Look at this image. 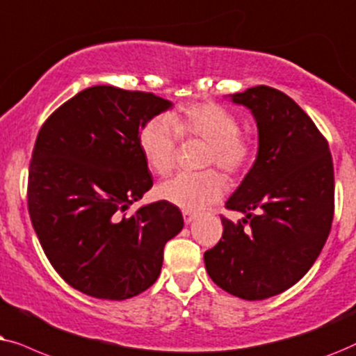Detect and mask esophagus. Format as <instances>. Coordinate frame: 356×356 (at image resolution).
I'll return each mask as SVG.
<instances>
[{
  "label": "esophagus",
  "instance_id": "esophagus-1",
  "mask_svg": "<svg viewBox=\"0 0 356 356\" xmlns=\"http://www.w3.org/2000/svg\"><path fill=\"white\" fill-rule=\"evenodd\" d=\"M182 216H184V221H186V225H191V222L195 220V213H192V211H188V210H184L182 211Z\"/></svg>",
  "mask_w": 356,
  "mask_h": 356
}]
</instances>
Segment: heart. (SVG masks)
I'll return each mask as SVG.
<instances>
[{
  "mask_svg": "<svg viewBox=\"0 0 356 356\" xmlns=\"http://www.w3.org/2000/svg\"><path fill=\"white\" fill-rule=\"evenodd\" d=\"M239 134V120L229 111L213 102H198L168 118L146 123L138 143L148 168L159 175H168L174 169L177 135L205 140L210 143L207 164H216L227 174H238L252 158V145ZM222 192L225 181L215 170L179 174L158 187L161 200L188 211L216 202Z\"/></svg>",
  "mask_w": 356,
  "mask_h": 356,
  "instance_id": "obj_1",
  "label": "heart"
}]
</instances>
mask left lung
I'll return each mask as SVG.
<instances>
[{
  "instance_id": "1",
  "label": "left lung",
  "mask_w": 356,
  "mask_h": 356,
  "mask_svg": "<svg viewBox=\"0 0 356 356\" xmlns=\"http://www.w3.org/2000/svg\"><path fill=\"white\" fill-rule=\"evenodd\" d=\"M227 97L252 113L257 156L226 202L244 218H221L222 238L203 260L229 295L267 300L300 282L324 248L334 218L332 156L314 122L285 92L255 86Z\"/></svg>"
}]
</instances>
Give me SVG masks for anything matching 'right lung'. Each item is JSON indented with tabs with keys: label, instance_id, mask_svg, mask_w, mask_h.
Listing matches in <instances>:
<instances>
[{
	"label": "right lung",
	"instance_id": "right-lung-1",
	"mask_svg": "<svg viewBox=\"0 0 356 356\" xmlns=\"http://www.w3.org/2000/svg\"><path fill=\"white\" fill-rule=\"evenodd\" d=\"M174 104L151 92L91 86L51 113L37 135L27 203L50 264L74 290L122 301L158 280L164 245L184 227L164 200L134 202L153 187L140 131Z\"/></svg>",
	"mask_w": 356,
	"mask_h": 356
}]
</instances>
